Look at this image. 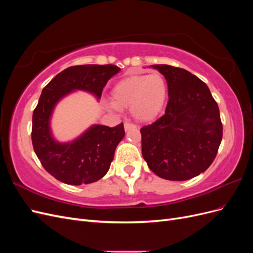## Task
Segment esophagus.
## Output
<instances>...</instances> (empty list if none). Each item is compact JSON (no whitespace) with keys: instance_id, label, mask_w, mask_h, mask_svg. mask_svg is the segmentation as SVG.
<instances>
[{"instance_id":"34e87169","label":"esophagus","mask_w":253,"mask_h":253,"mask_svg":"<svg viewBox=\"0 0 253 253\" xmlns=\"http://www.w3.org/2000/svg\"><path fill=\"white\" fill-rule=\"evenodd\" d=\"M135 127H137L136 125L131 124V122H125V129H126V131H128V129L135 128Z\"/></svg>"}]
</instances>
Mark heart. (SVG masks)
Masks as SVG:
<instances>
[{
	"mask_svg": "<svg viewBox=\"0 0 253 253\" xmlns=\"http://www.w3.org/2000/svg\"><path fill=\"white\" fill-rule=\"evenodd\" d=\"M168 93L165 78L159 73L131 76L119 81L112 90V108H131L133 116L151 121L164 109Z\"/></svg>",
	"mask_w": 253,
	"mask_h": 253,
	"instance_id": "b5f03b06",
	"label": "heart"
}]
</instances>
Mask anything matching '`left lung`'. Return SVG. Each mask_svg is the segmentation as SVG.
<instances>
[{"label":"left lung","mask_w":253,"mask_h":253,"mask_svg":"<svg viewBox=\"0 0 253 253\" xmlns=\"http://www.w3.org/2000/svg\"><path fill=\"white\" fill-rule=\"evenodd\" d=\"M168 83L164 116L142 126L141 151L152 172L168 180H187L205 172L223 138L218 105L209 87L183 68L152 65Z\"/></svg>","instance_id":"1"}]
</instances>
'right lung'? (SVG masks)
<instances>
[{
	"mask_svg": "<svg viewBox=\"0 0 253 253\" xmlns=\"http://www.w3.org/2000/svg\"><path fill=\"white\" fill-rule=\"evenodd\" d=\"M120 68L113 64L76 65L59 73L42 90L33 114L32 141L37 157L50 175L67 185L95 182L109 171L114 153L125 137L124 124L114 127L95 125L77 139L60 143L52 138L49 120L57 102L76 89L98 99Z\"/></svg>",
	"mask_w": 253,
	"mask_h": 253,
	"instance_id": "obj_1",
	"label": "right lung"
}]
</instances>
